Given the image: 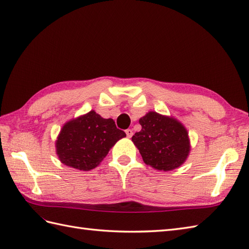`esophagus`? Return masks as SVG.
Wrapping results in <instances>:
<instances>
[{"instance_id":"34e87169","label":"esophagus","mask_w":249,"mask_h":249,"mask_svg":"<svg viewBox=\"0 0 249 249\" xmlns=\"http://www.w3.org/2000/svg\"><path fill=\"white\" fill-rule=\"evenodd\" d=\"M125 132H126L127 138H131L132 135H134V131H132V129H126Z\"/></svg>"}]
</instances>
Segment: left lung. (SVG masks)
<instances>
[{
    "instance_id": "left-lung-1",
    "label": "left lung",
    "mask_w": 249,
    "mask_h": 249,
    "mask_svg": "<svg viewBox=\"0 0 249 249\" xmlns=\"http://www.w3.org/2000/svg\"><path fill=\"white\" fill-rule=\"evenodd\" d=\"M142 129L131 141L144 163L158 171H172L186 162L191 151L189 132L173 117L148 111L139 120Z\"/></svg>"
}]
</instances>
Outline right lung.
I'll use <instances>...</instances> for the list:
<instances>
[{
	"mask_svg": "<svg viewBox=\"0 0 249 249\" xmlns=\"http://www.w3.org/2000/svg\"><path fill=\"white\" fill-rule=\"evenodd\" d=\"M126 134L112 119H104L94 110L72 119L62 126L55 142L60 162L79 171L100 165L110 148Z\"/></svg>",
	"mask_w": 249,
	"mask_h": 249,
	"instance_id": "1",
	"label": "right lung"
}]
</instances>
